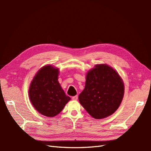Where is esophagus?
I'll return each instance as SVG.
<instances>
[{
  "mask_svg": "<svg viewBox=\"0 0 151 151\" xmlns=\"http://www.w3.org/2000/svg\"><path fill=\"white\" fill-rule=\"evenodd\" d=\"M77 98H78V96H77V95L74 96H72V100H74V101H76V100L77 99Z\"/></svg>",
  "mask_w": 151,
  "mask_h": 151,
  "instance_id": "34e87169",
  "label": "esophagus"
}]
</instances>
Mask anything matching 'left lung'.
<instances>
[{
	"label": "left lung",
	"instance_id": "left-lung-1",
	"mask_svg": "<svg viewBox=\"0 0 151 151\" xmlns=\"http://www.w3.org/2000/svg\"><path fill=\"white\" fill-rule=\"evenodd\" d=\"M86 79L79 101L87 112L96 119L115 113L124 95V84L118 73L106 64H98L88 72Z\"/></svg>",
	"mask_w": 151,
	"mask_h": 151
}]
</instances>
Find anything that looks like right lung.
<instances>
[{"mask_svg":"<svg viewBox=\"0 0 151 151\" xmlns=\"http://www.w3.org/2000/svg\"><path fill=\"white\" fill-rule=\"evenodd\" d=\"M58 68L51 65L43 66L36 73L29 86L31 103L40 113L48 117L60 113L70 99L58 83Z\"/></svg>","mask_w":151,"mask_h":151,"instance_id":"obj_1","label":"right lung"}]
</instances>
